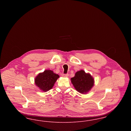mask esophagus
<instances>
[{"label":"esophagus","instance_id":"esophagus-1","mask_svg":"<svg viewBox=\"0 0 131 131\" xmlns=\"http://www.w3.org/2000/svg\"><path fill=\"white\" fill-rule=\"evenodd\" d=\"M63 77H68L69 76L68 74H63L62 75Z\"/></svg>","mask_w":131,"mask_h":131}]
</instances>
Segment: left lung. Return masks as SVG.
I'll list each match as a JSON object with an SVG mask.
<instances>
[{
  "instance_id": "8db88e82",
  "label": "left lung",
  "mask_w": 131,
  "mask_h": 131,
  "mask_svg": "<svg viewBox=\"0 0 131 131\" xmlns=\"http://www.w3.org/2000/svg\"><path fill=\"white\" fill-rule=\"evenodd\" d=\"M71 82L77 91L81 94L87 93L93 86L94 80L89 73L83 70L75 73V77L71 79Z\"/></svg>"
}]
</instances>
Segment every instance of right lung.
<instances>
[{"instance_id":"add662e5","label":"right lung","mask_w":131,"mask_h":131,"mask_svg":"<svg viewBox=\"0 0 131 131\" xmlns=\"http://www.w3.org/2000/svg\"><path fill=\"white\" fill-rule=\"evenodd\" d=\"M59 75L50 70H46L44 72L39 73L35 79V83L40 90L47 92L51 89Z\"/></svg>"}]
</instances>
